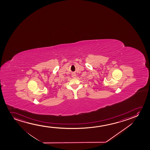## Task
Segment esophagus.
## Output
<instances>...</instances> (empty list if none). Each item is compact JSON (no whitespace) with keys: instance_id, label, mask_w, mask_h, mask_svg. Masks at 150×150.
I'll use <instances>...</instances> for the list:
<instances>
[{"instance_id":"1","label":"esophagus","mask_w":150,"mask_h":150,"mask_svg":"<svg viewBox=\"0 0 150 150\" xmlns=\"http://www.w3.org/2000/svg\"><path fill=\"white\" fill-rule=\"evenodd\" d=\"M72 77H73V78H76V74H75V73H72Z\"/></svg>"}]
</instances>
